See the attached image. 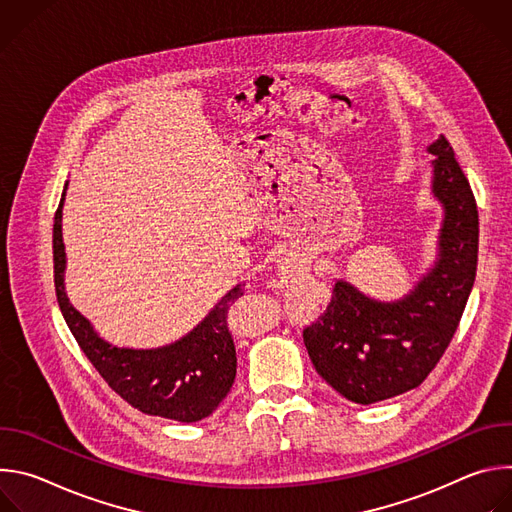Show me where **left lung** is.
<instances>
[{
  "label": "left lung",
  "mask_w": 512,
  "mask_h": 512,
  "mask_svg": "<svg viewBox=\"0 0 512 512\" xmlns=\"http://www.w3.org/2000/svg\"><path fill=\"white\" fill-rule=\"evenodd\" d=\"M429 152L435 154L433 194L446 212L435 267L395 304L373 302L336 281L322 316L304 328L318 375L360 405L391 399L427 379L458 330L476 279V198L446 137Z\"/></svg>",
  "instance_id": "8db88e82"
}]
</instances>
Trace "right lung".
<instances>
[{
    "label": "right lung",
    "instance_id": "right-lung-1",
    "mask_svg": "<svg viewBox=\"0 0 512 512\" xmlns=\"http://www.w3.org/2000/svg\"><path fill=\"white\" fill-rule=\"evenodd\" d=\"M62 204L64 192L54 214V287L60 312L85 356L121 399L145 415L184 423L208 417L235 383L237 352L227 312L245 294L243 285L233 287L190 334L170 346L154 350L111 346L66 298Z\"/></svg>",
    "mask_w": 512,
    "mask_h": 512
}]
</instances>
